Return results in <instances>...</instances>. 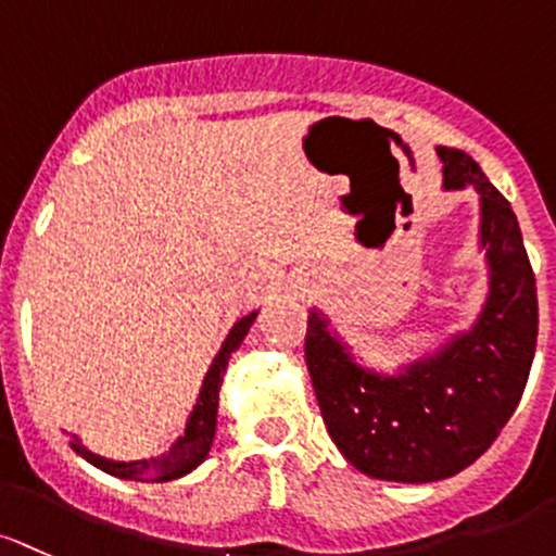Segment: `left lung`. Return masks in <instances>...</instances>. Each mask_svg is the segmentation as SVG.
Here are the masks:
<instances>
[{
    "label": "left lung",
    "mask_w": 556,
    "mask_h": 556,
    "mask_svg": "<svg viewBox=\"0 0 556 556\" xmlns=\"http://www.w3.org/2000/svg\"><path fill=\"white\" fill-rule=\"evenodd\" d=\"M437 151L445 189L479 194L490 295L477 325L396 376L356 365L317 312L303 343L327 434L362 475L389 482H437L475 464L517 410L539 338L535 274L511 204L466 151Z\"/></svg>",
    "instance_id": "obj_1"
}]
</instances>
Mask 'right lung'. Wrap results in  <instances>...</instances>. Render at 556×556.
Listing matches in <instances>:
<instances>
[{
    "label": "right lung",
    "instance_id": "add662e5",
    "mask_svg": "<svg viewBox=\"0 0 556 556\" xmlns=\"http://www.w3.org/2000/svg\"><path fill=\"white\" fill-rule=\"evenodd\" d=\"M255 317H258V312L248 314V317H242L231 327L229 338L224 341L218 356H215L213 365H210L207 376H204L202 391L200 396H197V405L194 410H191L189 424H186L184 437H180L167 453L156 455V458H149V460H130V464H125V460H111V458H103V455H96L92 450L81 445L79 437L72 434L74 453H79L81 458L90 460L92 466H98V469H103L111 477L136 479V482H167V479H178L189 475L191 469H197V466L207 458L210 445H213L215 420H218V391H220V383H224V372H226V365H229V356L231 352H237L239 343H242V338L248 336L250 325H253Z\"/></svg>",
    "mask_w": 556,
    "mask_h": 556
}]
</instances>
